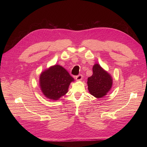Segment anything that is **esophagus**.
Here are the masks:
<instances>
[{
  "mask_svg": "<svg viewBox=\"0 0 147 147\" xmlns=\"http://www.w3.org/2000/svg\"><path fill=\"white\" fill-rule=\"evenodd\" d=\"M82 78V76L81 74H79L76 77V79L77 81H80Z\"/></svg>",
  "mask_w": 147,
  "mask_h": 147,
  "instance_id": "34e87169",
  "label": "esophagus"
}]
</instances>
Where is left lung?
Returning <instances> with one entry per match:
<instances>
[{"mask_svg": "<svg viewBox=\"0 0 147 147\" xmlns=\"http://www.w3.org/2000/svg\"><path fill=\"white\" fill-rule=\"evenodd\" d=\"M92 71V76L88 78V91L95 98H102L107 94L112 88V77L98 64H95L93 66Z\"/></svg>", "mask_w": 147, "mask_h": 147, "instance_id": "obj_1", "label": "left lung"}]
</instances>
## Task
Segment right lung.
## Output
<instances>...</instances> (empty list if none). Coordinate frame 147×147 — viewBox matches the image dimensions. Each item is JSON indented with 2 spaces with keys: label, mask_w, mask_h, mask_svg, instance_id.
Segmentation results:
<instances>
[{
  "label": "right lung",
  "mask_w": 147,
  "mask_h": 147,
  "mask_svg": "<svg viewBox=\"0 0 147 147\" xmlns=\"http://www.w3.org/2000/svg\"><path fill=\"white\" fill-rule=\"evenodd\" d=\"M74 78L62 66L55 65L42 72L39 77V86L47 98L56 100L68 91Z\"/></svg>",
  "instance_id": "right-lung-1"
}]
</instances>
